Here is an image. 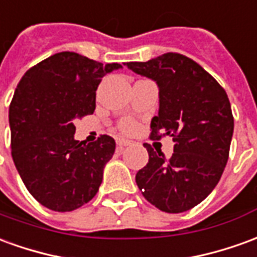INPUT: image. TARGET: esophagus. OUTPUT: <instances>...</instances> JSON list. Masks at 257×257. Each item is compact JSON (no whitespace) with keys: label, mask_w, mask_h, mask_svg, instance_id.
<instances>
[{"label":"esophagus","mask_w":257,"mask_h":257,"mask_svg":"<svg viewBox=\"0 0 257 257\" xmlns=\"http://www.w3.org/2000/svg\"><path fill=\"white\" fill-rule=\"evenodd\" d=\"M117 147L119 148H125V147H128V145H132V141H128V140H124V138H119L117 141Z\"/></svg>","instance_id":"34e87169"}]
</instances>
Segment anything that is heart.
Listing matches in <instances>:
<instances>
[{"mask_svg": "<svg viewBox=\"0 0 257 257\" xmlns=\"http://www.w3.org/2000/svg\"><path fill=\"white\" fill-rule=\"evenodd\" d=\"M121 128H123L124 132H132L133 128H134V123H133L132 120H124V121L121 123Z\"/></svg>", "mask_w": 257, "mask_h": 257, "instance_id": "obj_1", "label": "heart"}]
</instances>
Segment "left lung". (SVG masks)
Masks as SVG:
<instances>
[{
	"label": "left lung",
	"instance_id": "obj_1",
	"mask_svg": "<svg viewBox=\"0 0 257 257\" xmlns=\"http://www.w3.org/2000/svg\"><path fill=\"white\" fill-rule=\"evenodd\" d=\"M134 73L154 80L159 110L151 120V138L170 136L174 154L144 144L147 166L136 176L144 198L162 212L190 210L219 183L228 161L234 117L223 87L196 62L169 52L148 62H128Z\"/></svg>",
	"mask_w": 257,
	"mask_h": 257
}]
</instances>
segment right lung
Masks as SVG:
<instances>
[{
    "label": "right lung",
    "instance_id": "right-lung-1",
    "mask_svg": "<svg viewBox=\"0 0 257 257\" xmlns=\"http://www.w3.org/2000/svg\"><path fill=\"white\" fill-rule=\"evenodd\" d=\"M121 67L66 51L29 69L19 81L9 105L12 159L43 206L72 212L99 190L116 143L109 136L76 141L74 120L94 113L101 79Z\"/></svg>",
    "mask_w": 257,
    "mask_h": 257
}]
</instances>
